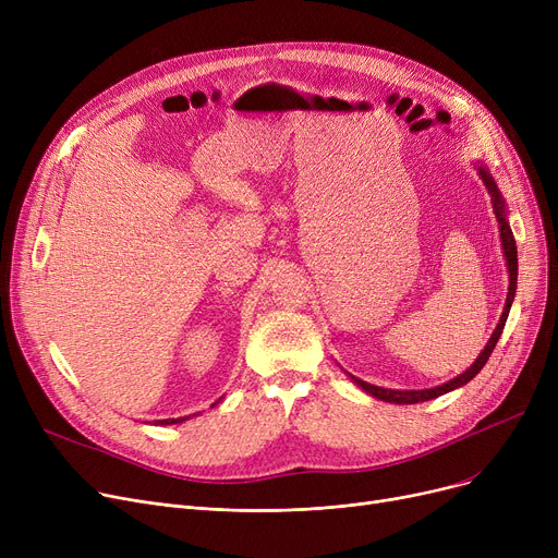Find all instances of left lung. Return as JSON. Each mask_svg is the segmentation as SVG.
<instances>
[{"mask_svg": "<svg viewBox=\"0 0 558 558\" xmlns=\"http://www.w3.org/2000/svg\"><path fill=\"white\" fill-rule=\"evenodd\" d=\"M482 181L490 194V201H493V213L497 217V223H500V240H502V251H505V257H507V269H509V294H507V303H505V310H502V316H500V324H497L495 332L490 335L488 343L484 345V350L480 353V357L475 360V364L463 371L461 375H457L454 379H450V383L441 385V387H434V389H423V391H396V389H383V387H375V385H368L364 383V379H357L350 375V379L357 387H362L366 393L375 396L377 400H385V402H393V404H416V402H425V400H432V398H438L444 396L448 391H454L463 385L471 383V379L484 368V364L488 362L493 348L497 343V339H500L502 330H505V324H507V316H509V310H511V303L515 299V284H518V248H515V240H513V232L509 228V221H507V205H505V198L500 194V190H497L493 175L486 171V167H477Z\"/></svg>", "mask_w": 558, "mask_h": 558, "instance_id": "obj_1", "label": "left lung"}]
</instances>
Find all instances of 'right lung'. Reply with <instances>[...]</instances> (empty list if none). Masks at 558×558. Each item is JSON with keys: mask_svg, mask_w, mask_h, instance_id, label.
Returning a JSON list of instances; mask_svg holds the SVG:
<instances>
[{"mask_svg": "<svg viewBox=\"0 0 558 558\" xmlns=\"http://www.w3.org/2000/svg\"><path fill=\"white\" fill-rule=\"evenodd\" d=\"M219 400H221V398H219ZM219 400H217V402H219ZM217 402H215V404H217ZM215 404H213V407H215ZM187 418H190V416H187ZM183 421H185V418H167V421H158V423H160V425H173V423H183Z\"/></svg>", "mask_w": 558, "mask_h": 558, "instance_id": "right-lung-1", "label": "right lung"}]
</instances>
